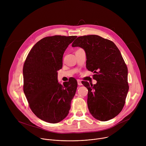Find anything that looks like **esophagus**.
<instances>
[{
	"mask_svg": "<svg viewBox=\"0 0 146 146\" xmlns=\"http://www.w3.org/2000/svg\"><path fill=\"white\" fill-rule=\"evenodd\" d=\"M77 84L78 86H82V82L80 80H77Z\"/></svg>",
	"mask_w": 146,
	"mask_h": 146,
	"instance_id": "34e87169",
	"label": "esophagus"
}]
</instances>
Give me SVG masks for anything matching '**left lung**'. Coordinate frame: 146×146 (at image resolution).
I'll return each instance as SVG.
<instances>
[{"label": "left lung", "mask_w": 146, "mask_h": 146, "mask_svg": "<svg viewBox=\"0 0 146 146\" xmlns=\"http://www.w3.org/2000/svg\"><path fill=\"white\" fill-rule=\"evenodd\" d=\"M84 50L87 69L94 72L96 84L84 81L88 108L96 119L106 121L122 110L129 90L128 68L115 44L98 35L78 37L72 45Z\"/></svg>", "instance_id": "obj_1"}]
</instances>
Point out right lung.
Returning <instances> with one entry per match:
<instances>
[{
	"instance_id": "add662e5",
	"label": "right lung",
	"mask_w": 146,
	"mask_h": 146,
	"mask_svg": "<svg viewBox=\"0 0 146 146\" xmlns=\"http://www.w3.org/2000/svg\"><path fill=\"white\" fill-rule=\"evenodd\" d=\"M76 36L55 35L39 40L29 52L23 67V90L32 112L40 119L57 123L68 114L77 87L71 78L64 86L58 82L66 49Z\"/></svg>"
}]
</instances>
